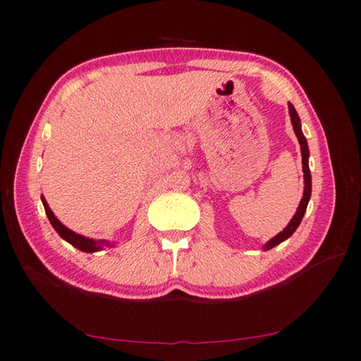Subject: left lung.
Listing matches in <instances>:
<instances>
[{"label":"left lung","mask_w":361,"mask_h":361,"mask_svg":"<svg viewBox=\"0 0 361 361\" xmlns=\"http://www.w3.org/2000/svg\"><path fill=\"white\" fill-rule=\"evenodd\" d=\"M289 113H290V120H292V125H293V131L296 134V137H298L300 142V147H301V156H302V171H304V193H302V199L300 202L298 210H296L295 216L292 218V221L289 222V226H287L281 233H278L275 238H271L270 241L266 244V250H270V248H274L275 245L281 244L283 241H286L287 238H290L293 235V231L298 228V226L301 224V219L304 213H306V208L309 204V199H310V191H312V179H310V170H309V148H307V142L306 137H304V134L301 131V123H300V117L298 113H296V109L293 108L292 103H289Z\"/></svg>","instance_id":"left-lung-1"}]
</instances>
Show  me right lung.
I'll return each instance as SVG.
<instances>
[{"mask_svg": "<svg viewBox=\"0 0 361 361\" xmlns=\"http://www.w3.org/2000/svg\"><path fill=\"white\" fill-rule=\"evenodd\" d=\"M42 201H43V205H44V212H46V214H47V219H49V222L52 224V227L55 228V231H57V233H59L63 239H65V241H68L69 244L77 247L78 250L90 252V253L99 252L100 248H102V245L106 244V241H94V239L85 238V236H82V235H77L75 231L69 230L68 227L63 226V224H61L57 218H55L54 213L51 212L49 205H47V202L44 201V197H42Z\"/></svg>", "mask_w": 361, "mask_h": 361, "instance_id": "1", "label": "right lung"}]
</instances>
